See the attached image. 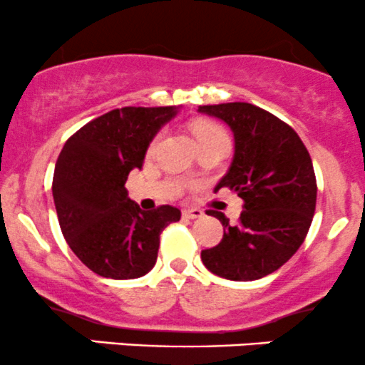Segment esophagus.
Wrapping results in <instances>:
<instances>
[{
	"label": "esophagus",
	"mask_w": 365,
	"mask_h": 365,
	"mask_svg": "<svg viewBox=\"0 0 365 365\" xmlns=\"http://www.w3.org/2000/svg\"><path fill=\"white\" fill-rule=\"evenodd\" d=\"M182 215L185 220H195V218H202L204 216L201 210H185Z\"/></svg>",
	"instance_id": "esophagus-1"
}]
</instances>
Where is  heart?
Wrapping results in <instances>:
<instances>
[{
	"instance_id": "b5f03b06",
	"label": "heart",
	"mask_w": 365,
	"mask_h": 365,
	"mask_svg": "<svg viewBox=\"0 0 365 365\" xmlns=\"http://www.w3.org/2000/svg\"><path fill=\"white\" fill-rule=\"evenodd\" d=\"M194 135L199 143L213 142V140H228L225 130L220 124L211 121H199L194 124Z\"/></svg>"
}]
</instances>
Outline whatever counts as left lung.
Listing matches in <instances>:
<instances>
[{
  "mask_svg": "<svg viewBox=\"0 0 365 365\" xmlns=\"http://www.w3.org/2000/svg\"><path fill=\"white\" fill-rule=\"evenodd\" d=\"M199 112L234 133V159L215 192L230 189L244 201L235 225L220 211L207 213L222 222L223 239L201 259L223 279H262L298 251L312 225L317 182L310 154L289 124L253 103L201 106Z\"/></svg>",
  "mask_w": 365,
  "mask_h": 365,
  "instance_id": "left-lung-1",
  "label": "left lung"
}]
</instances>
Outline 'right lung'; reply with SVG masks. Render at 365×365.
<instances>
[{"mask_svg": "<svg viewBox=\"0 0 365 365\" xmlns=\"http://www.w3.org/2000/svg\"><path fill=\"white\" fill-rule=\"evenodd\" d=\"M176 107H123L93 119L67 140L53 173V201L74 255L107 279H138L158 259L159 235L178 207L140 210L128 197V175L142 168L158 131Z\"/></svg>", "mask_w": 365, "mask_h": 365, "instance_id": "obj_1", "label": "right lung"}]
</instances>
